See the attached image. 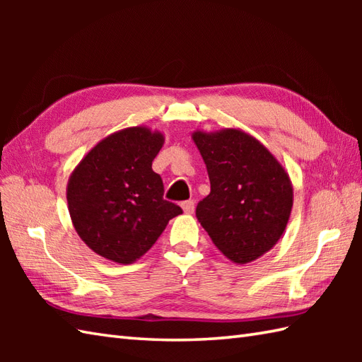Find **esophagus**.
<instances>
[{
  "label": "esophagus",
  "mask_w": 362,
  "mask_h": 362,
  "mask_svg": "<svg viewBox=\"0 0 362 362\" xmlns=\"http://www.w3.org/2000/svg\"><path fill=\"white\" fill-rule=\"evenodd\" d=\"M182 209H183V211H185L187 214H191V213L194 211V202H193V201L183 202V204H182Z\"/></svg>",
  "instance_id": "34e87169"
}]
</instances>
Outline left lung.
Segmentation results:
<instances>
[{
    "mask_svg": "<svg viewBox=\"0 0 362 362\" xmlns=\"http://www.w3.org/2000/svg\"><path fill=\"white\" fill-rule=\"evenodd\" d=\"M191 136L211 187L197 204L196 218L230 261L250 263L271 250L288 226L294 202L289 174L241 129L194 130Z\"/></svg>",
    "mask_w": 362,
    "mask_h": 362,
    "instance_id": "8db88e82",
    "label": "left lung"
}]
</instances>
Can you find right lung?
I'll return each mask as SVG.
<instances>
[{
  "label": "right lung",
  "mask_w": 362,
  "mask_h": 362,
  "mask_svg": "<svg viewBox=\"0 0 362 362\" xmlns=\"http://www.w3.org/2000/svg\"><path fill=\"white\" fill-rule=\"evenodd\" d=\"M165 136L135 126L93 146L68 179L66 201L74 230L98 255L132 264L182 214L163 199V182L152 171Z\"/></svg>",
  "instance_id": "add662e5"
}]
</instances>
